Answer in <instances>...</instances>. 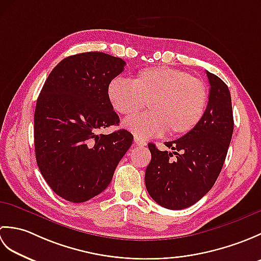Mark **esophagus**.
I'll return each instance as SVG.
<instances>
[{
  "label": "esophagus",
  "mask_w": 261,
  "mask_h": 261,
  "mask_svg": "<svg viewBox=\"0 0 261 261\" xmlns=\"http://www.w3.org/2000/svg\"><path fill=\"white\" fill-rule=\"evenodd\" d=\"M135 143L140 147L147 146V141L145 139H141V138H139V137H135Z\"/></svg>",
  "instance_id": "34e87169"
}]
</instances>
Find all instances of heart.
Listing matches in <instances>:
<instances>
[{
	"instance_id": "obj_1",
	"label": "heart",
	"mask_w": 261,
	"mask_h": 261,
	"mask_svg": "<svg viewBox=\"0 0 261 261\" xmlns=\"http://www.w3.org/2000/svg\"><path fill=\"white\" fill-rule=\"evenodd\" d=\"M108 98L115 112L134 116L124 121L136 137L149 138L168 130L173 137L190 134L206 111L208 94L204 83L181 69L151 67L138 71L132 81L115 77L108 85Z\"/></svg>"
}]
</instances>
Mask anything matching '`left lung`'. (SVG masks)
Returning a JSON list of instances; mask_svg holds the SVG:
<instances>
[{
  "instance_id": "left-lung-1",
  "label": "left lung",
  "mask_w": 261,
  "mask_h": 261,
  "mask_svg": "<svg viewBox=\"0 0 261 261\" xmlns=\"http://www.w3.org/2000/svg\"><path fill=\"white\" fill-rule=\"evenodd\" d=\"M210 82L208 103L199 124L179 139L165 142L174 150L160 151L149 143L151 162L145 175L149 195L163 207L182 210L199 201L211 188L223 167L233 134L231 95L225 83L206 71Z\"/></svg>"
}]
</instances>
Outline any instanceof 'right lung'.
I'll return each mask as SVG.
<instances>
[{"label":"right lung","instance_id":"add662e5","mask_svg":"<svg viewBox=\"0 0 261 261\" xmlns=\"http://www.w3.org/2000/svg\"><path fill=\"white\" fill-rule=\"evenodd\" d=\"M125 62L91 51L63 59L49 74L35 111V151L43 178L58 196L73 203L98 195L112 180L134 136L121 129L108 98L109 83Z\"/></svg>","mask_w":261,"mask_h":261}]
</instances>
